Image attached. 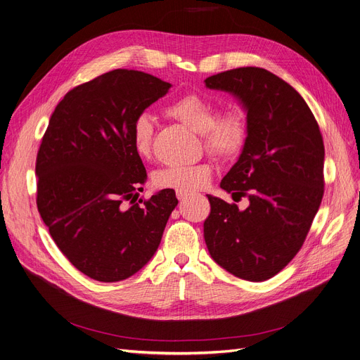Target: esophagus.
I'll list each match as a JSON object with an SVG mask.
<instances>
[{"mask_svg": "<svg viewBox=\"0 0 360 360\" xmlns=\"http://www.w3.org/2000/svg\"><path fill=\"white\" fill-rule=\"evenodd\" d=\"M176 193H177V199H179V200H183L184 198H188V196H189V193H188V192H183V191H177Z\"/></svg>", "mask_w": 360, "mask_h": 360, "instance_id": "1", "label": "esophagus"}]
</instances>
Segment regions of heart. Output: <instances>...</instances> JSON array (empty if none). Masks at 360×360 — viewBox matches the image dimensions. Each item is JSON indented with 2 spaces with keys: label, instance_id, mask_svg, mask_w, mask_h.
<instances>
[{
  "label": "heart",
  "instance_id": "heart-1",
  "mask_svg": "<svg viewBox=\"0 0 360 360\" xmlns=\"http://www.w3.org/2000/svg\"><path fill=\"white\" fill-rule=\"evenodd\" d=\"M165 113L202 136L205 149L217 158H235L245 145L247 127L240 115L236 112L219 115L217 106L202 96L184 94L171 102L165 108ZM153 133V120L148 113H140L131 127V145L139 156L148 158L150 155ZM210 174L211 168L205 162L177 164L158 169L153 183L158 188L192 192L205 186Z\"/></svg>",
  "mask_w": 360,
  "mask_h": 360
}]
</instances>
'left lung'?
<instances>
[{
	"label": "left lung",
	"mask_w": 360,
	"mask_h": 360,
	"mask_svg": "<svg viewBox=\"0 0 360 360\" xmlns=\"http://www.w3.org/2000/svg\"><path fill=\"white\" fill-rule=\"evenodd\" d=\"M210 90L235 96L247 113V139L220 188L248 208L208 196L204 238L212 260L262 282L288 264L309 233L323 196V140L304 98L263 68L208 77Z\"/></svg>",
	"instance_id": "obj_1"
}]
</instances>
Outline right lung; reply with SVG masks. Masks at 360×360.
I'll use <instances>...</instances> for the list:
<instances>
[{
	"label": "right lung",
	"mask_w": 360,
	"mask_h": 360,
	"mask_svg": "<svg viewBox=\"0 0 360 360\" xmlns=\"http://www.w3.org/2000/svg\"><path fill=\"white\" fill-rule=\"evenodd\" d=\"M171 84L115 69L66 93L37 155V207L56 245L98 282L133 276L156 252L176 192L139 198L146 169L131 145L140 113Z\"/></svg>",
	"instance_id": "obj_1"
}]
</instances>
